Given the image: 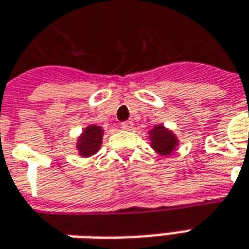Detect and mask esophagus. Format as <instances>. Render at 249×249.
Listing matches in <instances>:
<instances>
[{"label": "esophagus", "instance_id": "34e87169", "mask_svg": "<svg viewBox=\"0 0 249 249\" xmlns=\"http://www.w3.org/2000/svg\"><path fill=\"white\" fill-rule=\"evenodd\" d=\"M131 127H133V122H123L122 123V128H124V130H131Z\"/></svg>", "mask_w": 249, "mask_h": 249}]
</instances>
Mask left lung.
I'll return each instance as SVG.
<instances>
[{"mask_svg":"<svg viewBox=\"0 0 249 249\" xmlns=\"http://www.w3.org/2000/svg\"><path fill=\"white\" fill-rule=\"evenodd\" d=\"M151 141L152 146L160 155H170L174 151L175 145L178 142L174 134L163 126H156L153 130H151Z\"/></svg>","mask_w":249,"mask_h":249,"instance_id":"left-lung-1","label":"left lung"}]
</instances>
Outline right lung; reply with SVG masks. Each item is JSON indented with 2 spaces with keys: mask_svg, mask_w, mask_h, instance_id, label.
Segmentation results:
<instances>
[{
  "mask_svg": "<svg viewBox=\"0 0 249 249\" xmlns=\"http://www.w3.org/2000/svg\"><path fill=\"white\" fill-rule=\"evenodd\" d=\"M101 140H103V128L96 124L89 126L79 138V144H78L79 153L82 156H90L96 153L101 146Z\"/></svg>",
  "mask_w": 249,
  "mask_h": 249,
  "instance_id": "add662e5",
  "label": "right lung"
}]
</instances>
